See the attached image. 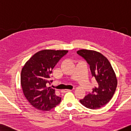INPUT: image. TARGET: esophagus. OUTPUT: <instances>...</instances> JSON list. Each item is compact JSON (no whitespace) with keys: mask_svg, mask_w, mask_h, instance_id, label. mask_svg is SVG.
Returning a JSON list of instances; mask_svg holds the SVG:
<instances>
[{"mask_svg":"<svg viewBox=\"0 0 131 131\" xmlns=\"http://www.w3.org/2000/svg\"><path fill=\"white\" fill-rule=\"evenodd\" d=\"M70 91H72V90H68V89H66V90H62V92H63V93H66V92H70Z\"/></svg>","mask_w":131,"mask_h":131,"instance_id":"obj_1","label":"esophagus"}]
</instances>
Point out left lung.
<instances>
[{
	"mask_svg": "<svg viewBox=\"0 0 131 131\" xmlns=\"http://www.w3.org/2000/svg\"><path fill=\"white\" fill-rule=\"evenodd\" d=\"M77 53L90 65L92 76L97 83L93 92L80 100V102L88 108H100L110 101L115 92L117 79L115 72L108 60L99 52L80 49Z\"/></svg>",
	"mask_w": 131,
	"mask_h": 131,
	"instance_id": "1",
	"label": "left lung"
}]
</instances>
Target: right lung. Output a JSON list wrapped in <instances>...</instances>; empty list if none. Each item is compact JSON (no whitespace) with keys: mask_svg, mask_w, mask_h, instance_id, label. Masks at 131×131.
<instances>
[{"mask_svg":"<svg viewBox=\"0 0 131 131\" xmlns=\"http://www.w3.org/2000/svg\"><path fill=\"white\" fill-rule=\"evenodd\" d=\"M67 50L44 49L38 52L26 62L21 72L23 92L32 106L41 111H49L59 104L61 97L55 94V89L47 88L51 84L50 74Z\"/></svg>","mask_w":131,"mask_h":131,"instance_id":"obj_1","label":"right lung"}]
</instances>
